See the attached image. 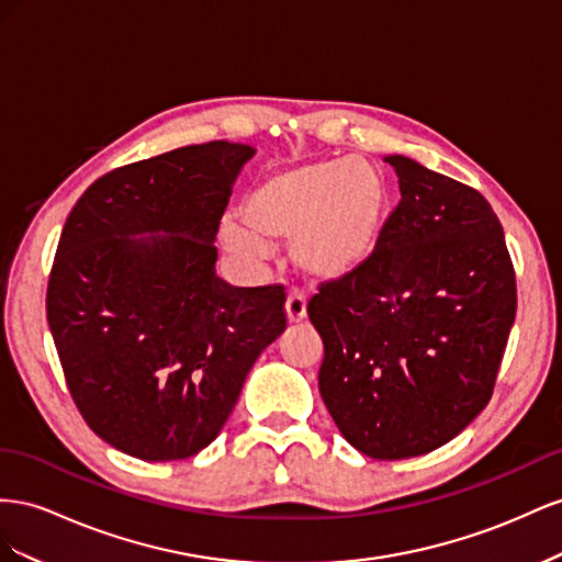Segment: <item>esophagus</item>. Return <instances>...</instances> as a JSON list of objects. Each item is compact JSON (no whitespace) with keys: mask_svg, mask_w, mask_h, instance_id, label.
<instances>
[{"mask_svg":"<svg viewBox=\"0 0 562 562\" xmlns=\"http://www.w3.org/2000/svg\"><path fill=\"white\" fill-rule=\"evenodd\" d=\"M286 319H290L292 325H299L306 319V296L299 294V292H292L290 296H286Z\"/></svg>","mask_w":562,"mask_h":562,"instance_id":"esophagus-1","label":"esophagus"}]
</instances>
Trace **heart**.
<instances>
[{
    "label": "heart",
    "instance_id": "obj_1",
    "mask_svg": "<svg viewBox=\"0 0 562 562\" xmlns=\"http://www.w3.org/2000/svg\"><path fill=\"white\" fill-rule=\"evenodd\" d=\"M391 190L381 171L356 159H323L268 176L243 202V221L223 223L237 259L261 261L272 245L313 282H344L370 263L386 235Z\"/></svg>",
    "mask_w": 562,
    "mask_h": 562
}]
</instances>
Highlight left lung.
Wrapping results in <instances>:
<instances>
[{
	"instance_id": "8db88e82",
	"label": "left lung",
	"mask_w": 562,
	"mask_h": 562,
	"mask_svg": "<svg viewBox=\"0 0 562 562\" xmlns=\"http://www.w3.org/2000/svg\"><path fill=\"white\" fill-rule=\"evenodd\" d=\"M400 202L374 259L319 286V395L362 454L438 450L490 403L516 319L502 223L471 186L389 155Z\"/></svg>"
}]
</instances>
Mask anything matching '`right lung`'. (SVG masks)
Here are the masks:
<instances>
[{
	"mask_svg": "<svg viewBox=\"0 0 562 562\" xmlns=\"http://www.w3.org/2000/svg\"><path fill=\"white\" fill-rule=\"evenodd\" d=\"M251 157L212 140L112 169L63 226L46 319L79 414L124 454L204 450L286 327L282 284L216 276L218 223Z\"/></svg>",
	"mask_w": 562,
	"mask_h": 562,
	"instance_id": "1",
	"label": "right lung"
}]
</instances>
